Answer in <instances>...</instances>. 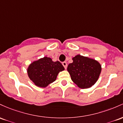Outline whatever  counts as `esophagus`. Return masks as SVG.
I'll list each match as a JSON object with an SVG mask.
<instances>
[{
  "label": "esophagus",
  "mask_w": 123,
  "mask_h": 123,
  "mask_svg": "<svg viewBox=\"0 0 123 123\" xmlns=\"http://www.w3.org/2000/svg\"><path fill=\"white\" fill-rule=\"evenodd\" d=\"M62 64H63V66H64V68H67V63H66V62H63V63H62Z\"/></svg>",
  "instance_id": "esophagus-1"
}]
</instances>
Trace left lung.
<instances>
[{
    "label": "left lung",
    "instance_id": "left-lung-1",
    "mask_svg": "<svg viewBox=\"0 0 123 123\" xmlns=\"http://www.w3.org/2000/svg\"><path fill=\"white\" fill-rule=\"evenodd\" d=\"M67 67L71 80L81 89L91 88L98 80L101 64L95 59L77 55Z\"/></svg>",
    "mask_w": 123,
    "mask_h": 123
}]
</instances>
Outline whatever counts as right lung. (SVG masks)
Here are the masks:
<instances>
[{"label": "right lung", "mask_w": 123, "mask_h": 123, "mask_svg": "<svg viewBox=\"0 0 123 123\" xmlns=\"http://www.w3.org/2000/svg\"><path fill=\"white\" fill-rule=\"evenodd\" d=\"M63 70L64 67L60 62H53L51 58L45 56L32 62L27 68V74L36 86L46 88Z\"/></svg>", "instance_id": "add662e5"}]
</instances>
